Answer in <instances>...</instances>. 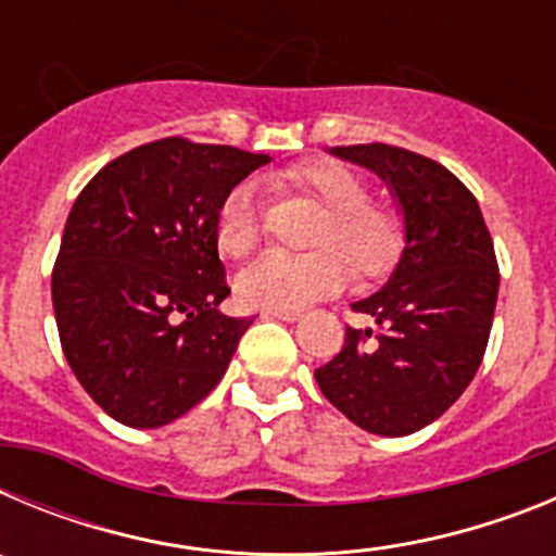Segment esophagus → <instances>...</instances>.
I'll list each match as a JSON object with an SVG mask.
<instances>
[{"mask_svg": "<svg viewBox=\"0 0 556 556\" xmlns=\"http://www.w3.org/2000/svg\"><path fill=\"white\" fill-rule=\"evenodd\" d=\"M264 314H269V317H278V320H287V323H294L303 317V312H298V308H267Z\"/></svg>", "mask_w": 556, "mask_h": 556, "instance_id": "1", "label": "esophagus"}]
</instances>
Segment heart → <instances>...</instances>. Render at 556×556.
<instances>
[{"mask_svg": "<svg viewBox=\"0 0 556 556\" xmlns=\"http://www.w3.org/2000/svg\"><path fill=\"white\" fill-rule=\"evenodd\" d=\"M289 180L326 208L308 253L269 250L239 273V301L255 308H301L342 287L344 258L356 273H381L401 248V219L387 205L370 203V189L337 161H314L289 172ZM262 191L253 178L236 184L217 211V248L244 258L258 242Z\"/></svg>", "mask_w": 556, "mask_h": 556, "instance_id": "1", "label": "heart"}]
</instances>
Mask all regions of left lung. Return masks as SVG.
Returning a JSON list of instances; mask_svg holds the SVG:
<instances>
[{
  "mask_svg": "<svg viewBox=\"0 0 556 556\" xmlns=\"http://www.w3.org/2000/svg\"><path fill=\"white\" fill-rule=\"evenodd\" d=\"M384 180L404 214V250L378 292L353 303L376 328H348L314 378L358 429L404 437L468 390L498 301V264L476 198L443 164L390 144L331 147Z\"/></svg>",
  "mask_w": 556,
  "mask_h": 556,
  "instance_id": "8db88e82",
  "label": "left lung"
}]
</instances>
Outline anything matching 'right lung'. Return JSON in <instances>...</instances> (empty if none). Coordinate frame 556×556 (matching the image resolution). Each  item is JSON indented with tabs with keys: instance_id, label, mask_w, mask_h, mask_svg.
Returning a JSON list of instances; mask_svg holds the SVG:
<instances>
[{
	"instance_id": "add662e5",
	"label": "right lung",
	"mask_w": 556,
	"mask_h": 556,
	"mask_svg": "<svg viewBox=\"0 0 556 556\" xmlns=\"http://www.w3.org/2000/svg\"><path fill=\"white\" fill-rule=\"evenodd\" d=\"M269 155L161 139L88 180L52 269L66 362L119 424L159 429L228 370L250 317H228L217 211Z\"/></svg>"
}]
</instances>
